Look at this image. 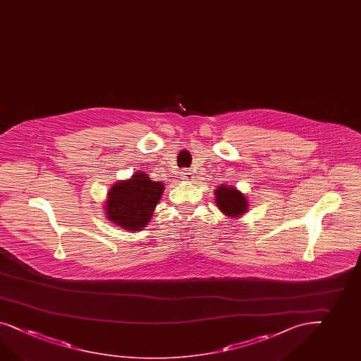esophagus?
Listing matches in <instances>:
<instances>
[{"mask_svg":"<svg viewBox=\"0 0 361 361\" xmlns=\"http://www.w3.org/2000/svg\"><path fill=\"white\" fill-rule=\"evenodd\" d=\"M195 173L190 171V169H183V172H181V178H184V180H188V181H192L193 178H195Z\"/></svg>","mask_w":361,"mask_h":361,"instance_id":"1","label":"esophagus"}]
</instances>
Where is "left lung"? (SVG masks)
Listing matches in <instances>:
<instances>
[{
	"mask_svg": "<svg viewBox=\"0 0 361 361\" xmlns=\"http://www.w3.org/2000/svg\"><path fill=\"white\" fill-rule=\"evenodd\" d=\"M215 204L227 216H240L248 209V201L235 186L219 185L215 190Z\"/></svg>",
	"mask_w": 361,
	"mask_h": 361,
	"instance_id": "left-lung-1",
	"label": "left lung"
}]
</instances>
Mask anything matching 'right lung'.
<instances>
[{
	"mask_svg": "<svg viewBox=\"0 0 361 361\" xmlns=\"http://www.w3.org/2000/svg\"><path fill=\"white\" fill-rule=\"evenodd\" d=\"M164 185L152 181L145 172H135L131 178L118 181L107 193L106 213L110 222L128 231H139L148 224Z\"/></svg>",
	"mask_w": 361,
	"mask_h": 361,
	"instance_id": "add662e5",
	"label": "right lung"
}]
</instances>
